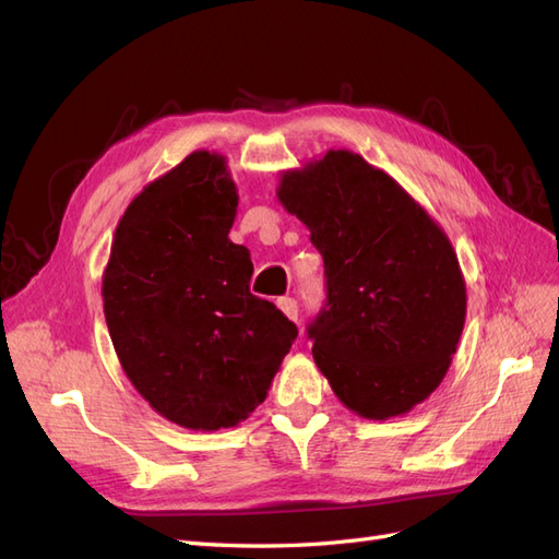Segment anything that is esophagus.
Wrapping results in <instances>:
<instances>
[{
	"instance_id": "34e87169",
	"label": "esophagus",
	"mask_w": 559,
	"mask_h": 559,
	"mask_svg": "<svg viewBox=\"0 0 559 559\" xmlns=\"http://www.w3.org/2000/svg\"><path fill=\"white\" fill-rule=\"evenodd\" d=\"M277 306H280V310H282L286 317H289L292 321L298 319V302H296V298H289V296L280 298Z\"/></svg>"
}]
</instances>
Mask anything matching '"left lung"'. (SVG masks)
Returning a JSON list of instances; mask_svg holds the SVG:
<instances>
[{"mask_svg":"<svg viewBox=\"0 0 559 559\" xmlns=\"http://www.w3.org/2000/svg\"><path fill=\"white\" fill-rule=\"evenodd\" d=\"M277 198L310 228L326 302L312 357L335 396L368 419L408 413L445 378L466 284L443 228L352 151L284 173Z\"/></svg>","mask_w":559,"mask_h":559,"instance_id":"obj_1","label":"left lung"}]
</instances>
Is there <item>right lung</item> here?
Segmentation results:
<instances>
[{"label":"right lung","instance_id":"1","mask_svg":"<svg viewBox=\"0 0 559 559\" xmlns=\"http://www.w3.org/2000/svg\"><path fill=\"white\" fill-rule=\"evenodd\" d=\"M235 212L226 158L193 151L130 202L103 277L128 380L193 431L228 429L257 411L298 335L249 292V249L228 240Z\"/></svg>","mask_w":559,"mask_h":559}]
</instances>
